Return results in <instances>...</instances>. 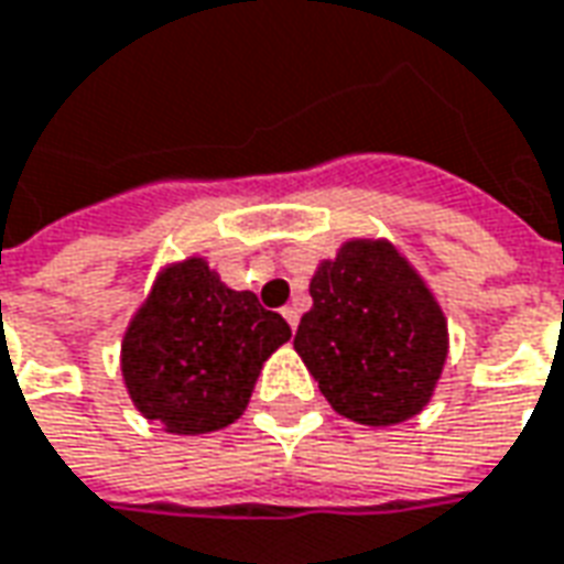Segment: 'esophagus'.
Listing matches in <instances>:
<instances>
[{
    "mask_svg": "<svg viewBox=\"0 0 564 564\" xmlns=\"http://www.w3.org/2000/svg\"><path fill=\"white\" fill-rule=\"evenodd\" d=\"M282 316H285V322H289L291 328H297V319H301V316H297V306H285Z\"/></svg>",
    "mask_w": 564,
    "mask_h": 564,
    "instance_id": "obj_1",
    "label": "esophagus"
}]
</instances>
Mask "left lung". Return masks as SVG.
<instances>
[{
    "mask_svg": "<svg viewBox=\"0 0 564 564\" xmlns=\"http://www.w3.org/2000/svg\"><path fill=\"white\" fill-rule=\"evenodd\" d=\"M313 310L294 334L328 405L349 421L390 426L436 387L448 328L421 275L387 242H347L310 282Z\"/></svg>",
    "mask_w": 564,
    "mask_h": 564,
    "instance_id": "8db88e82",
    "label": "left lung"
}]
</instances>
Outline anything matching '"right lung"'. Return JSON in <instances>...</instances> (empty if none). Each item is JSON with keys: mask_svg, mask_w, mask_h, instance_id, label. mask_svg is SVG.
<instances>
[{"mask_svg": "<svg viewBox=\"0 0 564 564\" xmlns=\"http://www.w3.org/2000/svg\"><path fill=\"white\" fill-rule=\"evenodd\" d=\"M291 337L251 291L227 289L205 260L162 273L122 347V375L143 417L199 436L248 405L260 365Z\"/></svg>", "mask_w": 564, "mask_h": 564, "instance_id": "add662e5", "label": "right lung"}]
</instances>
